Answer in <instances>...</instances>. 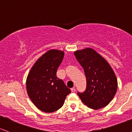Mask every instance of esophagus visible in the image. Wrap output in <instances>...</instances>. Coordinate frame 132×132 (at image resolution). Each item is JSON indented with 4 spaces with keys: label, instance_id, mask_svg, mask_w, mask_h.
I'll return each instance as SVG.
<instances>
[{
    "label": "esophagus",
    "instance_id": "esophagus-1",
    "mask_svg": "<svg viewBox=\"0 0 132 132\" xmlns=\"http://www.w3.org/2000/svg\"><path fill=\"white\" fill-rule=\"evenodd\" d=\"M71 92H75V91H76V89L75 88V87H73V88L71 89Z\"/></svg>",
    "mask_w": 132,
    "mask_h": 132
}]
</instances>
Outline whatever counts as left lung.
<instances>
[{"label": "left lung", "mask_w": 132, "mask_h": 132, "mask_svg": "<svg viewBox=\"0 0 132 132\" xmlns=\"http://www.w3.org/2000/svg\"><path fill=\"white\" fill-rule=\"evenodd\" d=\"M74 54L83 68L87 81L85 91L77 93L81 101L94 110L107 106L118 88L116 76L111 66L92 48L75 51Z\"/></svg>", "instance_id": "obj_1"}]
</instances>
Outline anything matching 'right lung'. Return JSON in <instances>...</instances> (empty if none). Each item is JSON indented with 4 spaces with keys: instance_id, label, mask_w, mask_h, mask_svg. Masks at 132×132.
Wrapping results in <instances>:
<instances>
[{
    "instance_id": "1",
    "label": "right lung",
    "mask_w": 132,
    "mask_h": 132,
    "mask_svg": "<svg viewBox=\"0 0 132 132\" xmlns=\"http://www.w3.org/2000/svg\"><path fill=\"white\" fill-rule=\"evenodd\" d=\"M63 56L62 51L49 50L34 63L27 76L26 89L29 98L37 108L45 113L61 108L71 92L56 76Z\"/></svg>"
}]
</instances>
